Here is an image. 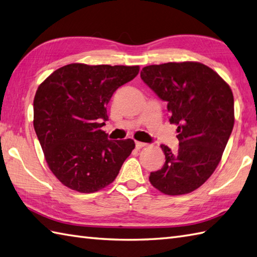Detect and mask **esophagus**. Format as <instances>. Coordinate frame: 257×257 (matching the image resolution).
<instances>
[{"instance_id":"esophagus-1","label":"esophagus","mask_w":257,"mask_h":257,"mask_svg":"<svg viewBox=\"0 0 257 257\" xmlns=\"http://www.w3.org/2000/svg\"><path fill=\"white\" fill-rule=\"evenodd\" d=\"M146 146H147V145L144 144V143H140V141H136V148H137V149L144 148V147H146Z\"/></svg>"}]
</instances>
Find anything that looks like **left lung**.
Instances as JSON below:
<instances>
[{
  "instance_id": "8db88e82",
  "label": "left lung",
  "mask_w": 257,
  "mask_h": 257,
  "mask_svg": "<svg viewBox=\"0 0 257 257\" xmlns=\"http://www.w3.org/2000/svg\"><path fill=\"white\" fill-rule=\"evenodd\" d=\"M140 77L168 103L169 121L178 125L179 149L161 145L166 162L151 172L156 189L169 195L192 192L219 165L234 125L232 90L217 73L195 62L150 65Z\"/></svg>"
}]
</instances>
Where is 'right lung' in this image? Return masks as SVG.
I'll list each match as a JSON object with an SVG mask.
<instances>
[{
    "instance_id": "add662e5",
    "label": "right lung",
    "mask_w": 257,
    "mask_h": 257,
    "mask_svg": "<svg viewBox=\"0 0 257 257\" xmlns=\"http://www.w3.org/2000/svg\"><path fill=\"white\" fill-rule=\"evenodd\" d=\"M139 66L69 64L37 88L34 129L48 167L69 189L91 193L107 187L135 148L133 139L108 140L100 129L107 105Z\"/></svg>"
}]
</instances>
